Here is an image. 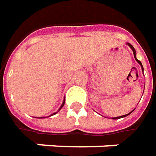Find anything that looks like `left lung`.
Here are the masks:
<instances>
[{
	"instance_id": "obj_1",
	"label": "left lung",
	"mask_w": 156,
	"mask_h": 156,
	"mask_svg": "<svg viewBox=\"0 0 156 156\" xmlns=\"http://www.w3.org/2000/svg\"><path fill=\"white\" fill-rule=\"evenodd\" d=\"M127 45H128V46H129V47H130V48L132 49V51H133V53H134V56H135V58H136V61L138 62L139 64H140V66H142V71H143V67H142V63H141V61H140V60H138V59L136 58V50H135V48H134V47H133V46H131V45H130L129 43H127ZM131 112H133V110H132ZM131 112H130V113H131ZM130 113H129V114H127V115H121V116H117V117H112V119H119V118H122V117H124V116H127V115H129V114H130Z\"/></svg>"
}]
</instances>
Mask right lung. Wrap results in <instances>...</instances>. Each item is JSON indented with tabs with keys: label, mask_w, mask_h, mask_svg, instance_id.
Listing matches in <instances>:
<instances>
[{
	"label": "right lung",
	"mask_w": 156,
	"mask_h": 156,
	"mask_svg": "<svg viewBox=\"0 0 156 156\" xmlns=\"http://www.w3.org/2000/svg\"><path fill=\"white\" fill-rule=\"evenodd\" d=\"M64 105H65V99H64V101H63V104H62V105L61 106H60V108H59V110H60L62 109V107H63V106H64ZM57 113V112H56ZM56 113H53V114H51V115H55V114H56Z\"/></svg>",
	"instance_id": "right-lung-1"
}]
</instances>
